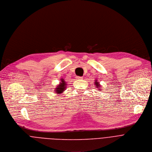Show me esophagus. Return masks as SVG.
<instances>
[{
    "label": "esophagus",
    "mask_w": 152,
    "mask_h": 152,
    "mask_svg": "<svg viewBox=\"0 0 152 152\" xmlns=\"http://www.w3.org/2000/svg\"><path fill=\"white\" fill-rule=\"evenodd\" d=\"M76 78L78 79V80H81V79H83V77H80V76H77Z\"/></svg>",
    "instance_id": "1"
}]
</instances>
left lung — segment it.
Segmentation results:
<instances>
[{
	"label": "left lung",
	"instance_id": "1",
	"mask_svg": "<svg viewBox=\"0 0 152 152\" xmlns=\"http://www.w3.org/2000/svg\"><path fill=\"white\" fill-rule=\"evenodd\" d=\"M95 84H96V86H95V87H97V88H98L100 87V84H99V83L95 82Z\"/></svg>",
	"mask_w": 152,
	"mask_h": 152
}]
</instances>
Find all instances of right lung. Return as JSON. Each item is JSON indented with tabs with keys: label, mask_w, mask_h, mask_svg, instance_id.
I'll return each instance as SVG.
<instances>
[{
	"label": "right lung",
	"mask_w": 152,
	"mask_h": 152,
	"mask_svg": "<svg viewBox=\"0 0 152 152\" xmlns=\"http://www.w3.org/2000/svg\"><path fill=\"white\" fill-rule=\"evenodd\" d=\"M60 84L58 85L57 88H56L55 92H56V94H61L63 93L64 90L65 89V86H66V83L64 81V79H62V83H60Z\"/></svg>",
	"instance_id": "1"
}]
</instances>
